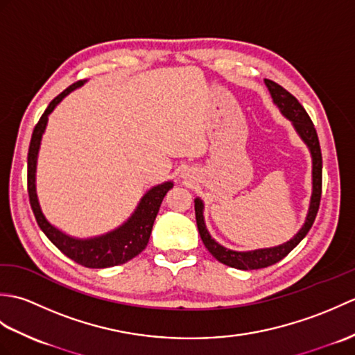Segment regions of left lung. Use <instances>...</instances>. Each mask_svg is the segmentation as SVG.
<instances>
[{
    "label": "left lung",
    "mask_w": 355,
    "mask_h": 355,
    "mask_svg": "<svg viewBox=\"0 0 355 355\" xmlns=\"http://www.w3.org/2000/svg\"><path fill=\"white\" fill-rule=\"evenodd\" d=\"M266 85L271 94V99H273V102L277 105V108L281 110L282 114L293 123L294 130H296V132L299 134V137L304 140L308 149H310L311 158H313V193H311L310 209H308L305 224L302 225V229L296 233V235L281 245L270 247V248H258V250H252V252H235V250H230V248L223 247L221 244H218L216 241L210 236V233L206 229L205 215H202L205 205H202V201L200 198H195V216H197V225H198L200 236L202 239V244L206 245V248L215 259H218L221 263H225V266L238 268V270L266 268L284 259L285 256L306 236V233L310 232L311 225L315 220V215H318V210L320 206V197H322V153H320L318 132H315V128L311 122L310 116L306 114L305 108L299 103L296 97L286 92V89L282 88L279 84H276V82L266 79Z\"/></svg>",
    "instance_id": "obj_1"
}]
</instances>
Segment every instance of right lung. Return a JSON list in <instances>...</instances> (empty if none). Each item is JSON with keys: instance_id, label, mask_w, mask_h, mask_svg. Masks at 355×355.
<instances>
[{"instance_id": "right-lung-1", "label": "right lung", "mask_w": 355, "mask_h": 355, "mask_svg": "<svg viewBox=\"0 0 355 355\" xmlns=\"http://www.w3.org/2000/svg\"><path fill=\"white\" fill-rule=\"evenodd\" d=\"M85 82L87 80L74 82L73 85L64 89L59 96H56L55 99L50 102L47 110L44 111L40 122L36 123L32 134V140H30L27 155V191L30 206H32L37 225H40L41 230L45 233V236H47L59 250L84 267L108 268L131 261L139 253L145 250V247L149 243V236L150 232H153V225L158 214V209L162 206L164 195L169 192V189H172L173 183L166 182L154 186L153 189H149L143 195V198L140 200L137 209L134 210V214L128 218L122 225H119L117 229L105 233V235L101 236L87 239L73 238L70 235H65L64 232L56 229L55 225L47 221V218L42 214L36 195V162L37 153H40L42 134L45 131V126H47L50 112L56 108V105L61 102L67 94H70L73 89L84 85Z\"/></svg>"}]
</instances>
